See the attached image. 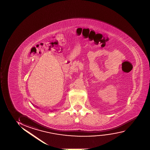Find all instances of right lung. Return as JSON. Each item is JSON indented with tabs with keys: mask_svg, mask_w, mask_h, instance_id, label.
Segmentation results:
<instances>
[{
	"mask_svg": "<svg viewBox=\"0 0 150 150\" xmlns=\"http://www.w3.org/2000/svg\"><path fill=\"white\" fill-rule=\"evenodd\" d=\"M37 108H38V107H37ZM52 111V110H51ZM53 111H52V112Z\"/></svg>",
	"mask_w": 150,
	"mask_h": 150,
	"instance_id": "right-lung-1",
	"label": "right lung"
}]
</instances>
